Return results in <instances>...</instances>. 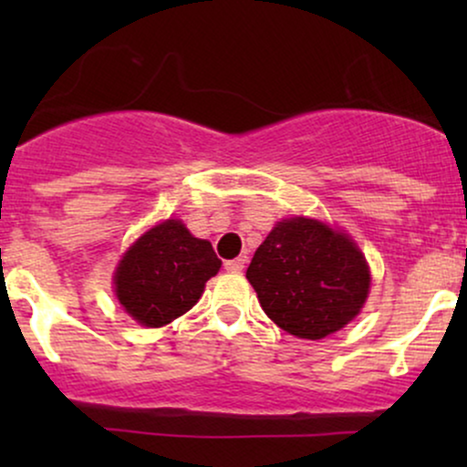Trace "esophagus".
Masks as SVG:
<instances>
[{"mask_svg":"<svg viewBox=\"0 0 467 467\" xmlns=\"http://www.w3.org/2000/svg\"><path fill=\"white\" fill-rule=\"evenodd\" d=\"M223 267H226L228 272H241L245 267V256H237V259H230L223 264Z\"/></svg>","mask_w":467,"mask_h":467,"instance_id":"obj_1","label":"esophagus"}]
</instances>
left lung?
Wrapping results in <instances>:
<instances>
[{"label": "left lung", "mask_w": 467, "mask_h": 467, "mask_svg": "<svg viewBox=\"0 0 467 467\" xmlns=\"http://www.w3.org/2000/svg\"><path fill=\"white\" fill-rule=\"evenodd\" d=\"M245 278L261 307L287 334L307 340L342 329L367 301L371 275L360 248L323 222H278L252 256Z\"/></svg>", "instance_id": "left-lung-1"}]
</instances>
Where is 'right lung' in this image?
<instances>
[{
  "instance_id": "1",
  "label": "right lung",
  "mask_w": 467,
  "mask_h": 467,
  "mask_svg": "<svg viewBox=\"0 0 467 467\" xmlns=\"http://www.w3.org/2000/svg\"><path fill=\"white\" fill-rule=\"evenodd\" d=\"M219 267L211 241L192 237L178 219H166L122 256L114 278L116 296L140 325L162 327L200 301Z\"/></svg>"
}]
</instances>
